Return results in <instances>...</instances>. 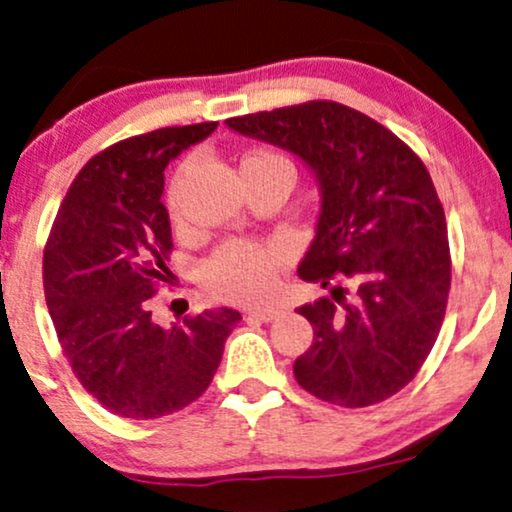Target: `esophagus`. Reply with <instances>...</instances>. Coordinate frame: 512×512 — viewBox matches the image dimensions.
<instances>
[{
    "label": "esophagus",
    "instance_id": "esophagus-1",
    "mask_svg": "<svg viewBox=\"0 0 512 512\" xmlns=\"http://www.w3.org/2000/svg\"><path fill=\"white\" fill-rule=\"evenodd\" d=\"M245 316L255 318V320H262V323H271V320L278 316V309H260V306H257V309L245 311Z\"/></svg>",
    "mask_w": 512,
    "mask_h": 512
}]
</instances>
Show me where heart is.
<instances>
[{"instance_id": "obj_1", "label": "heart", "mask_w": 512, "mask_h": 512, "mask_svg": "<svg viewBox=\"0 0 512 512\" xmlns=\"http://www.w3.org/2000/svg\"><path fill=\"white\" fill-rule=\"evenodd\" d=\"M257 163V166L278 168L295 175L292 163L283 154L260 149L241 161ZM168 213L173 220H180V206H177V185L168 189ZM283 262V248L278 245L250 243V241H229L203 264V283L210 295L224 302L236 304H257L271 295L276 283L278 264Z\"/></svg>"}]
</instances>
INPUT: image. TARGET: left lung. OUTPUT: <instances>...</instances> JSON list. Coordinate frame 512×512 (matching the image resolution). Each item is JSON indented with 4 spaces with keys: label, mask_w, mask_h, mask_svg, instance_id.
I'll use <instances>...</instances> for the list:
<instances>
[{
    "label": "left lung",
    "mask_w": 512,
    "mask_h": 512,
    "mask_svg": "<svg viewBox=\"0 0 512 512\" xmlns=\"http://www.w3.org/2000/svg\"><path fill=\"white\" fill-rule=\"evenodd\" d=\"M227 126L295 154L316 177V236L299 276L330 297L297 309L313 327V344L295 360L299 386L342 407L391 398L431 353L452 281L445 210L426 166L388 128L339 102Z\"/></svg>",
    "instance_id": "left-lung-1"
}]
</instances>
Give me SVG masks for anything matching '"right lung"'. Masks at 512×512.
Wrapping results in <instances>:
<instances>
[{"mask_svg": "<svg viewBox=\"0 0 512 512\" xmlns=\"http://www.w3.org/2000/svg\"><path fill=\"white\" fill-rule=\"evenodd\" d=\"M215 128H161L93 156L46 243L44 292L60 346L81 386L119 417L159 419L201 398L241 320L234 309H206L173 327L152 316L173 248L163 170Z\"/></svg>", "mask_w": 512, "mask_h": 512, "instance_id": "obj_1", "label": "right lung"}]
</instances>
